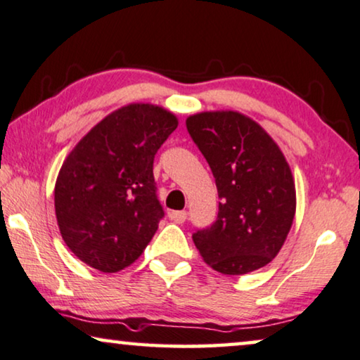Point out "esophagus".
I'll return each mask as SVG.
<instances>
[{"label": "esophagus", "mask_w": 360, "mask_h": 360, "mask_svg": "<svg viewBox=\"0 0 360 360\" xmlns=\"http://www.w3.org/2000/svg\"><path fill=\"white\" fill-rule=\"evenodd\" d=\"M169 219L175 224H184L186 220V212L185 211H170Z\"/></svg>", "instance_id": "34e87169"}]
</instances>
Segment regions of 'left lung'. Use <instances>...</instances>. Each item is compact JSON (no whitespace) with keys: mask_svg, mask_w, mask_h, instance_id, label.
Returning a JSON list of instances; mask_svg holds the SVG:
<instances>
[{"mask_svg":"<svg viewBox=\"0 0 360 360\" xmlns=\"http://www.w3.org/2000/svg\"><path fill=\"white\" fill-rule=\"evenodd\" d=\"M206 158L220 198L217 220L193 233L206 264L245 275L280 252L296 212L291 169L261 125L236 110H207L186 119Z\"/></svg>","mask_w":360,"mask_h":360,"instance_id":"left-lung-1","label":"left lung"}]
</instances>
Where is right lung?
<instances>
[{"label":"right lung","instance_id":"add662e5","mask_svg":"<svg viewBox=\"0 0 360 360\" xmlns=\"http://www.w3.org/2000/svg\"><path fill=\"white\" fill-rule=\"evenodd\" d=\"M179 119L156 104H127L106 115L65 158L54 186L60 236L104 274L134 264L164 217L153 162Z\"/></svg>","mask_w":360,"mask_h":360}]
</instances>
